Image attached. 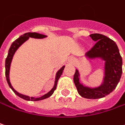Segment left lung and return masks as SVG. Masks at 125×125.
I'll return each mask as SVG.
<instances>
[{
  "instance_id": "left-lung-1",
  "label": "left lung",
  "mask_w": 125,
  "mask_h": 125,
  "mask_svg": "<svg viewBox=\"0 0 125 125\" xmlns=\"http://www.w3.org/2000/svg\"><path fill=\"white\" fill-rule=\"evenodd\" d=\"M90 36L96 42L86 53V56L90 58H100L105 60L104 83L97 88L85 87L79 82L77 70H75L73 80L80 96L87 99H99L111 93L116 88L122 73V60L117 44L110 38L99 33L91 34Z\"/></svg>"
}]
</instances>
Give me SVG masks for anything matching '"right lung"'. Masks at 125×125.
Returning <instances> with one entry per match:
<instances>
[{
	"instance_id": "add662e5",
	"label": "right lung",
	"mask_w": 125,
	"mask_h": 125,
	"mask_svg": "<svg viewBox=\"0 0 125 125\" xmlns=\"http://www.w3.org/2000/svg\"><path fill=\"white\" fill-rule=\"evenodd\" d=\"M29 37L31 38H43L45 37V35H42L40 33H38V32H28V33H25L22 36H21L20 38H18V39L14 41L11 44V46L10 48V49L8 50V56L5 59V76H6V80H7V82H8V84L9 85V87L12 89V90L13 91L15 94H17L18 97H21L22 99L25 100H31V101H38V100H44V99H46L48 97H50L54 91L56 89V87H57V84H58V81L60 78V77L61 76L62 73V71L65 68V66L62 67L58 73H57V75H56V78H55V85L53 87V88L48 93L45 94V95L38 97V98H35V97H30L29 96H26V95H24L22 94L18 93L17 91H15L13 89V87H12V85L10 83V80H9V70H10V62H11V60H12V58L15 52L16 51V50L18 49L22 43L26 41L29 38Z\"/></svg>"
}]
</instances>
